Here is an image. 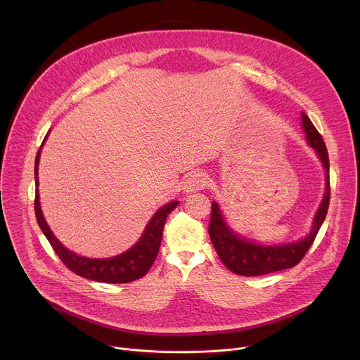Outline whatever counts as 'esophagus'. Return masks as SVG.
<instances>
[{"mask_svg":"<svg viewBox=\"0 0 360 360\" xmlns=\"http://www.w3.org/2000/svg\"><path fill=\"white\" fill-rule=\"evenodd\" d=\"M209 185V176L202 172H194L190 176H188L184 182V193L186 194H193L197 193L202 188H205Z\"/></svg>","mask_w":360,"mask_h":360,"instance_id":"esophagus-1","label":"esophagus"}]
</instances>
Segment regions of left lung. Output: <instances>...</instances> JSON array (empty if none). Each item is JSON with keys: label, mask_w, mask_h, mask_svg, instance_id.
Segmentation results:
<instances>
[{"label": "left lung", "mask_w": 360, "mask_h": 360, "mask_svg": "<svg viewBox=\"0 0 360 360\" xmlns=\"http://www.w3.org/2000/svg\"><path fill=\"white\" fill-rule=\"evenodd\" d=\"M302 128L307 136V141L309 147L315 150V153L323 163L326 170V190L323 200L318 207V210L314 216L311 231L304 238L295 242L288 243H277V245H264L255 240L243 238L236 233L228 221L224 220V216L220 210L217 201L212 202V219L209 226V235L212 239L213 247L220 257L221 262L228 267L232 273L238 276H262L280 270H286L295 267L296 264L304 258L307 251L311 248V245L324 223L328 204H330V162L328 153L324 144L323 137L311 122V120L302 112Z\"/></svg>", "instance_id": "8db88e82"}]
</instances>
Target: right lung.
Wrapping results in <instances>:
<instances>
[{
    "label": "right lung",
    "mask_w": 360,
    "mask_h": 360,
    "mask_svg": "<svg viewBox=\"0 0 360 360\" xmlns=\"http://www.w3.org/2000/svg\"><path fill=\"white\" fill-rule=\"evenodd\" d=\"M48 136H49V131L44 143L46 141ZM42 146L39 151H37L36 160H34V182L37 186H39L37 169H39ZM178 204L179 201H169L165 205H162L160 209L153 214V217H151L146 224L144 232L140 236V239L125 252L118 254L115 257H109V258H89L67 250L64 245L55 238V235L52 233L51 228L44 217L41 202H39V190L36 191L34 213H36L37 224H39L41 231L52 245L53 251L71 271H74L80 277H84L93 281L128 283L143 277L150 270L151 264L155 262L160 248L165 221L167 219V214L172 212Z\"/></svg>",
    "instance_id": "obj_1"
}]
</instances>
